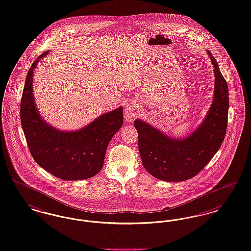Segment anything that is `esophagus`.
<instances>
[{"label": "esophagus", "instance_id": "esophagus-1", "mask_svg": "<svg viewBox=\"0 0 251 251\" xmlns=\"http://www.w3.org/2000/svg\"><path fill=\"white\" fill-rule=\"evenodd\" d=\"M124 116H125V119L127 122H132L135 116H136V113L134 110V107L131 103H129L125 106V109H124Z\"/></svg>", "mask_w": 251, "mask_h": 251}]
</instances>
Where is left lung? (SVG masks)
Listing matches in <instances>:
<instances>
[{
	"label": "left lung",
	"instance_id": "1",
	"mask_svg": "<svg viewBox=\"0 0 251 251\" xmlns=\"http://www.w3.org/2000/svg\"><path fill=\"white\" fill-rule=\"evenodd\" d=\"M214 67L215 92L207 116L189 136L176 139L145 121H134L138 148L145 169L154 177L178 182L191 179L204 168L224 140L229 110L227 82L219 64L207 51Z\"/></svg>",
	"mask_w": 251,
	"mask_h": 251
}]
</instances>
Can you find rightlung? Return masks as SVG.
Listing matches in <instances>:
<instances>
[{"label":"right lung","instance_id":"right-lung-1","mask_svg":"<svg viewBox=\"0 0 251 251\" xmlns=\"http://www.w3.org/2000/svg\"><path fill=\"white\" fill-rule=\"evenodd\" d=\"M27 74L20 102V121L30 154L42 168L63 180H82L100 172L112 137L123 124L122 107L100 115L80 130L62 131L48 124L36 108L32 75L38 61Z\"/></svg>","mask_w":251,"mask_h":251}]
</instances>
